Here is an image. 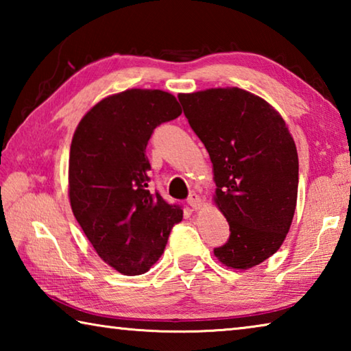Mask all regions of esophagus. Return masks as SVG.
Returning a JSON list of instances; mask_svg holds the SVG:
<instances>
[{
  "label": "esophagus",
  "instance_id": "1",
  "mask_svg": "<svg viewBox=\"0 0 351 351\" xmlns=\"http://www.w3.org/2000/svg\"><path fill=\"white\" fill-rule=\"evenodd\" d=\"M187 203H189V206H190V207H192L193 210H199L201 207H203V199H201V197H198L197 193H192V195H190Z\"/></svg>",
  "mask_w": 351,
  "mask_h": 351
}]
</instances>
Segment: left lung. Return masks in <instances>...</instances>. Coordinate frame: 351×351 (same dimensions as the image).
I'll return each instance as SVG.
<instances>
[{"instance_id":"obj_1","label":"left lung","mask_w":351,"mask_h":351,"mask_svg":"<svg viewBox=\"0 0 351 351\" xmlns=\"http://www.w3.org/2000/svg\"><path fill=\"white\" fill-rule=\"evenodd\" d=\"M190 127L209 152L213 203L229 223L221 265L246 271L280 249L293 223L299 156L274 106L237 86L180 94Z\"/></svg>"}]
</instances>
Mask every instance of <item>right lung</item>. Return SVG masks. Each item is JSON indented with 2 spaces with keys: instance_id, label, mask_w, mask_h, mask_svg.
Masks as SVG:
<instances>
[{
  "instance_id": "right-lung-1",
  "label": "right lung",
  "mask_w": 351,
  "mask_h": 351,
  "mask_svg": "<svg viewBox=\"0 0 351 351\" xmlns=\"http://www.w3.org/2000/svg\"><path fill=\"white\" fill-rule=\"evenodd\" d=\"M181 112L173 94L133 88L99 100L74 132L71 209L99 257L123 276L150 269L182 219L180 206L148 190L145 154L153 130Z\"/></svg>"
}]
</instances>
